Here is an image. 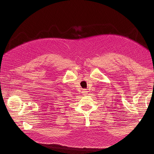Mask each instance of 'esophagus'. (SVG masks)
<instances>
[{
  "instance_id": "obj_1",
  "label": "esophagus",
  "mask_w": 154,
  "mask_h": 154,
  "mask_svg": "<svg viewBox=\"0 0 154 154\" xmlns=\"http://www.w3.org/2000/svg\"><path fill=\"white\" fill-rule=\"evenodd\" d=\"M82 92V94H83V95H87V94H88V91H87V90H85V89H84V90H83Z\"/></svg>"
}]
</instances>
